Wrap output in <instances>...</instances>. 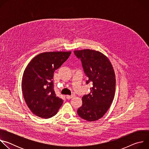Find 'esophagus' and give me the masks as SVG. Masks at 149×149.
I'll use <instances>...</instances> for the list:
<instances>
[{
    "label": "esophagus",
    "instance_id": "obj_1",
    "mask_svg": "<svg viewBox=\"0 0 149 149\" xmlns=\"http://www.w3.org/2000/svg\"><path fill=\"white\" fill-rule=\"evenodd\" d=\"M73 97H74V95H66V98H67V99L72 98Z\"/></svg>",
    "mask_w": 149,
    "mask_h": 149
}]
</instances>
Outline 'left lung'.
Masks as SVG:
<instances>
[{"instance_id": "1", "label": "left lung", "mask_w": 149, "mask_h": 149, "mask_svg": "<svg viewBox=\"0 0 149 149\" xmlns=\"http://www.w3.org/2000/svg\"><path fill=\"white\" fill-rule=\"evenodd\" d=\"M80 59L84 71L88 78L87 84H93L91 91L82 97V105L77 113L88 121L99 120L105 114L113 101L116 90V75L109 58L92 49L74 51Z\"/></svg>"}]
</instances>
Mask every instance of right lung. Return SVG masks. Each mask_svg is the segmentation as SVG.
<instances>
[{
    "mask_svg": "<svg viewBox=\"0 0 149 149\" xmlns=\"http://www.w3.org/2000/svg\"><path fill=\"white\" fill-rule=\"evenodd\" d=\"M71 52H48L38 54L28 63L22 81L25 101L36 116L49 118L55 116L63 100L54 90V71L69 58Z\"/></svg>",
    "mask_w": 149,
    "mask_h": 149,
    "instance_id": "add662e5",
    "label": "right lung"
}]
</instances>
